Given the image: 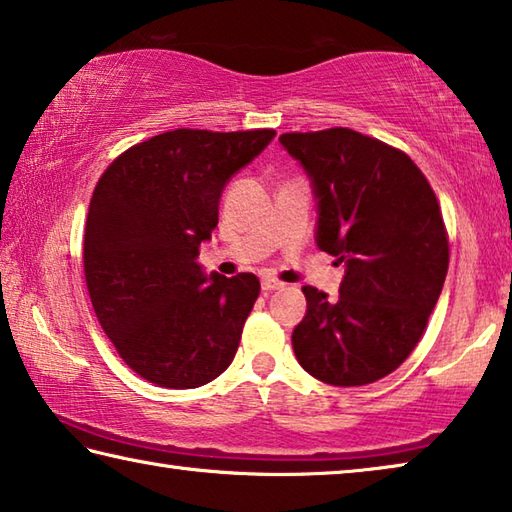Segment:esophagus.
<instances>
[{
	"label": "esophagus",
	"mask_w": 512,
	"mask_h": 512,
	"mask_svg": "<svg viewBox=\"0 0 512 512\" xmlns=\"http://www.w3.org/2000/svg\"><path fill=\"white\" fill-rule=\"evenodd\" d=\"M282 287H284V282L275 280V277H262V289L264 291H277V289H282Z\"/></svg>",
	"instance_id": "obj_1"
}]
</instances>
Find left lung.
<instances>
[{
  "label": "left lung",
  "instance_id": "left-lung-1",
  "mask_svg": "<svg viewBox=\"0 0 512 512\" xmlns=\"http://www.w3.org/2000/svg\"><path fill=\"white\" fill-rule=\"evenodd\" d=\"M280 144L314 189L316 246L345 264L336 300L302 287L293 352L325 384H372L413 352L443 291L436 194L409 155L350 128L284 133Z\"/></svg>",
  "mask_w": 512,
  "mask_h": 512
}]
</instances>
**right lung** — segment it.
Masks as SVG:
<instances>
[{
    "mask_svg": "<svg viewBox=\"0 0 512 512\" xmlns=\"http://www.w3.org/2000/svg\"><path fill=\"white\" fill-rule=\"evenodd\" d=\"M273 137L178 128L121 153L94 187L83 239L94 314L151 384L203 386L235 359L259 280L207 275L198 248L219 223L225 185Z\"/></svg>",
    "mask_w": 512,
    "mask_h": 512,
    "instance_id": "obj_1",
    "label": "right lung"
}]
</instances>
